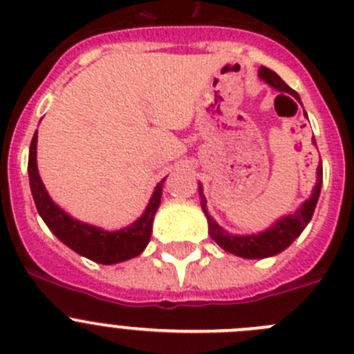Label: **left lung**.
<instances>
[{
	"mask_svg": "<svg viewBox=\"0 0 354 354\" xmlns=\"http://www.w3.org/2000/svg\"><path fill=\"white\" fill-rule=\"evenodd\" d=\"M257 75H259L261 81H264L266 84L275 88L277 91L291 95V97H295L301 104L298 93L295 90H291L273 70L266 68V66H261ZM312 145H316V139L314 138H312ZM316 178L317 180L316 185H314V189H312L310 197L305 201L300 208L296 209L295 213H289V215L279 218L268 229H264V231L257 232V234H231V232H227L225 229H222L221 225L216 224L215 218L206 209V197L203 194V185L199 183L201 206H203V212H205L206 221H208L209 236H212V240H215L216 243L221 245L225 252L234 254L238 257H245V259H264V257L277 256V254L286 250L296 238L300 236L301 231L307 227L312 215H314V209H316L317 199H319L321 194V185H323V165H321V162L317 165Z\"/></svg>",
	"mask_w": 354,
	"mask_h": 354,
	"instance_id": "1",
	"label": "left lung"
}]
</instances>
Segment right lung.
<instances>
[{
	"instance_id": "obj_1",
	"label": "right lung",
	"mask_w": 354,
	"mask_h": 354,
	"mask_svg": "<svg viewBox=\"0 0 354 354\" xmlns=\"http://www.w3.org/2000/svg\"><path fill=\"white\" fill-rule=\"evenodd\" d=\"M37 132L31 139L30 160H28V174H30V189L35 206L44 218L47 227L54 232V236L72 248L79 256L88 257L100 264H116L138 257L146 248L151 238L153 218L160 206L162 185L165 178L157 183L148 206L138 221L118 231H106L97 225L86 224L70 216L65 209L59 208L47 194L46 185L38 174L37 165Z\"/></svg>"
}]
</instances>
